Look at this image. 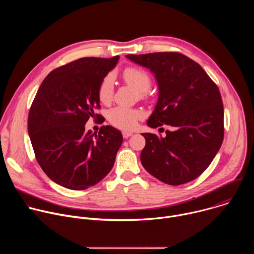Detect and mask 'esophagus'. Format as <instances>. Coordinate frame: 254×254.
<instances>
[{
    "instance_id": "esophagus-1",
    "label": "esophagus",
    "mask_w": 254,
    "mask_h": 254,
    "mask_svg": "<svg viewBox=\"0 0 254 254\" xmlns=\"http://www.w3.org/2000/svg\"><path fill=\"white\" fill-rule=\"evenodd\" d=\"M133 133L131 132V131H127V130H124L123 131V136H124V138H127V137H129L130 135H132Z\"/></svg>"
}]
</instances>
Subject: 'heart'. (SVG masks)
<instances>
[{"instance_id":"heart-1","label":"heart","mask_w":254,"mask_h":254,"mask_svg":"<svg viewBox=\"0 0 254 254\" xmlns=\"http://www.w3.org/2000/svg\"><path fill=\"white\" fill-rule=\"evenodd\" d=\"M123 77L125 81L134 88L137 92L143 93L149 90L152 84L151 77L147 71H144L138 67H128L127 68ZM114 95V78L111 74L106 75L99 84L98 87V97L103 103L110 102ZM142 117L140 111L131 110V108L118 106L108 112L107 118L110 123L120 128L129 129L133 128L137 121Z\"/></svg>"}]
</instances>
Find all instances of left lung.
Wrapping results in <instances>:
<instances>
[{"label": "left lung", "mask_w": 254, "mask_h": 254, "mask_svg": "<svg viewBox=\"0 0 254 254\" xmlns=\"http://www.w3.org/2000/svg\"><path fill=\"white\" fill-rule=\"evenodd\" d=\"M155 74L159 98L147 125L173 127L166 136L141 133L140 161L151 175L169 185L198 178L211 164L224 137L220 91L194 60L177 52L127 55Z\"/></svg>", "instance_id": "8db88e82"}]
</instances>
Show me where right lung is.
Listing matches in <instances>:
<instances>
[{
	"mask_svg": "<svg viewBox=\"0 0 254 254\" xmlns=\"http://www.w3.org/2000/svg\"><path fill=\"white\" fill-rule=\"evenodd\" d=\"M119 59L84 57L58 67L46 76L33 100L28 132L36 160L64 188L85 190L114 167L122 132L102 126L92 133L85 131V124L100 107L99 84Z\"/></svg>",
	"mask_w": 254,
	"mask_h": 254,
	"instance_id": "right-lung-1",
	"label": "right lung"
}]
</instances>
